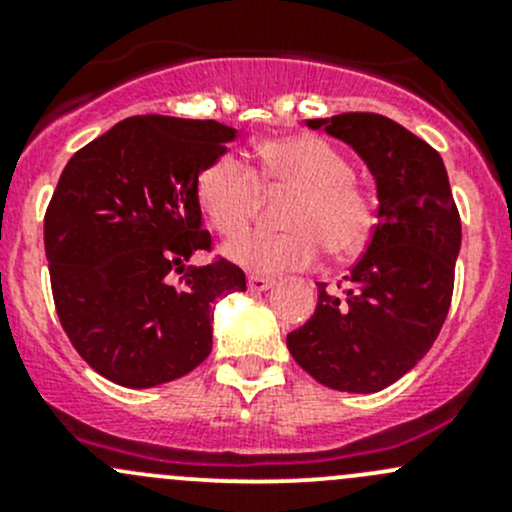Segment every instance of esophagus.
I'll return each instance as SVG.
<instances>
[{"instance_id":"34e87169","label":"esophagus","mask_w":512,"mask_h":512,"mask_svg":"<svg viewBox=\"0 0 512 512\" xmlns=\"http://www.w3.org/2000/svg\"><path fill=\"white\" fill-rule=\"evenodd\" d=\"M272 285H275L272 277H262V275L247 277V289H250V292H265V289H270Z\"/></svg>"}]
</instances>
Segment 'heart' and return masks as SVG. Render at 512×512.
Returning <instances> with one entry per match:
<instances>
[{"instance_id": "heart-1", "label": "heart", "mask_w": 512, "mask_h": 512, "mask_svg": "<svg viewBox=\"0 0 512 512\" xmlns=\"http://www.w3.org/2000/svg\"><path fill=\"white\" fill-rule=\"evenodd\" d=\"M255 168L232 153L198 175V203L220 235L232 237L254 219L264 193H293L283 211L287 231H256L227 242L225 255L257 275L314 265L322 247L332 257L359 255L376 227V198L354 178L352 160L319 136H285L255 148Z\"/></svg>"}]
</instances>
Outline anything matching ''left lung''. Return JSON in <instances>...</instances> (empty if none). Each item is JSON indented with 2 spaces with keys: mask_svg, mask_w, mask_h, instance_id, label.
<instances>
[{
  "mask_svg": "<svg viewBox=\"0 0 512 512\" xmlns=\"http://www.w3.org/2000/svg\"><path fill=\"white\" fill-rule=\"evenodd\" d=\"M369 165L379 220L359 262L287 334L289 354L319 384L374 394L411 371L436 342L453 297L461 215L438 151L379 113L307 121Z\"/></svg>",
  "mask_w": 512,
  "mask_h": 512,
  "instance_id": "obj_1",
  "label": "left lung"
}]
</instances>
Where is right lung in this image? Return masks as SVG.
Listing matches in <instances>:
<instances>
[{"instance_id":"1","label":"right lung","mask_w":512,"mask_h":512,"mask_svg":"<svg viewBox=\"0 0 512 512\" xmlns=\"http://www.w3.org/2000/svg\"><path fill=\"white\" fill-rule=\"evenodd\" d=\"M235 136L218 121L131 116L61 173L44 215L56 314L81 359L113 384L148 389L203 364L215 299L247 287L225 257L188 265L213 250L195 183Z\"/></svg>"}]
</instances>
